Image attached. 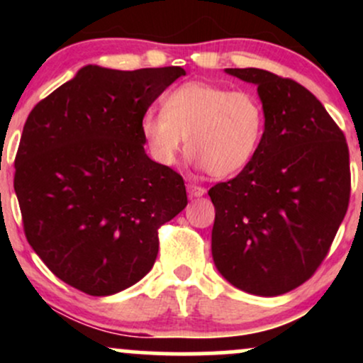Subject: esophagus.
Returning <instances> with one entry per match:
<instances>
[{"label":"esophagus","instance_id":"34e87169","mask_svg":"<svg viewBox=\"0 0 363 363\" xmlns=\"http://www.w3.org/2000/svg\"><path fill=\"white\" fill-rule=\"evenodd\" d=\"M187 193H189L191 198H199V196H203L206 193V189L203 186H198V184H187Z\"/></svg>","mask_w":363,"mask_h":363}]
</instances>
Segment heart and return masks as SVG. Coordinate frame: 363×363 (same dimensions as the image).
<instances>
[{"mask_svg": "<svg viewBox=\"0 0 363 363\" xmlns=\"http://www.w3.org/2000/svg\"><path fill=\"white\" fill-rule=\"evenodd\" d=\"M266 116L254 91L186 82L162 99V112L141 118V135L157 162L172 165L184 147L211 177L242 170L256 153Z\"/></svg>", "mask_w": 363, "mask_h": 363, "instance_id": "1", "label": "heart"}]
</instances>
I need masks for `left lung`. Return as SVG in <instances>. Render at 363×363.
Listing matches in <instances>:
<instances>
[{"label": "left lung", "mask_w": 363, "mask_h": 363, "mask_svg": "<svg viewBox=\"0 0 363 363\" xmlns=\"http://www.w3.org/2000/svg\"><path fill=\"white\" fill-rule=\"evenodd\" d=\"M225 72L257 85L266 124L239 176L208 191L211 254L237 289L274 297L309 280L328 256L348 210V145L301 83L257 68Z\"/></svg>", "instance_id": "1"}]
</instances>
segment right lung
<instances>
[{"instance_id": "add662e5", "label": "right lung", "mask_w": 363, "mask_h": 363, "mask_svg": "<svg viewBox=\"0 0 363 363\" xmlns=\"http://www.w3.org/2000/svg\"><path fill=\"white\" fill-rule=\"evenodd\" d=\"M181 66L89 65L28 114L15 193L28 244L60 280L104 297L152 269L158 228L187 205L184 179L145 153L141 118Z\"/></svg>"}]
</instances>
